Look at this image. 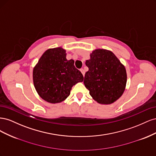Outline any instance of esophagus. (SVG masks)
<instances>
[{
  "label": "esophagus",
  "instance_id": "esophagus-1",
  "mask_svg": "<svg viewBox=\"0 0 156 156\" xmlns=\"http://www.w3.org/2000/svg\"><path fill=\"white\" fill-rule=\"evenodd\" d=\"M80 70H81V73H82V74L83 75V76H84V73H85V72H84V69H80Z\"/></svg>",
  "mask_w": 156,
  "mask_h": 156
}]
</instances>
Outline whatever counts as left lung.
Here are the masks:
<instances>
[{
  "mask_svg": "<svg viewBox=\"0 0 156 156\" xmlns=\"http://www.w3.org/2000/svg\"><path fill=\"white\" fill-rule=\"evenodd\" d=\"M88 71L84 84L94 100L111 104L124 93L127 75L125 67L111 51L96 49L86 61Z\"/></svg>",
  "mask_w": 156,
  "mask_h": 156,
  "instance_id": "left-lung-1",
  "label": "left lung"
}]
</instances>
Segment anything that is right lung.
I'll return each mask as SVG.
<instances>
[{
	"instance_id": "obj_1",
	"label": "right lung",
	"mask_w": 156,
	"mask_h": 156,
	"mask_svg": "<svg viewBox=\"0 0 156 156\" xmlns=\"http://www.w3.org/2000/svg\"><path fill=\"white\" fill-rule=\"evenodd\" d=\"M83 81V75L75 67L74 60H68L66 51L61 48L47 50L33 70L37 92L51 103L66 100L72 87Z\"/></svg>"
}]
</instances>
